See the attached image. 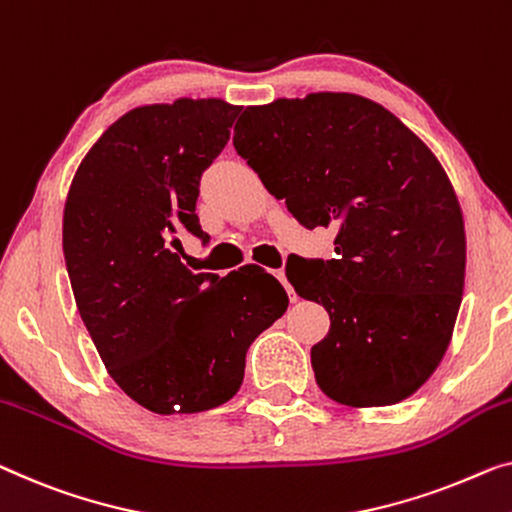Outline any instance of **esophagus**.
Masks as SVG:
<instances>
[{
    "instance_id": "34e87169",
    "label": "esophagus",
    "mask_w": 512,
    "mask_h": 512,
    "mask_svg": "<svg viewBox=\"0 0 512 512\" xmlns=\"http://www.w3.org/2000/svg\"><path fill=\"white\" fill-rule=\"evenodd\" d=\"M273 276H276V278L282 282V287L287 289V294H289V301H296V292H294V287L289 285V282H287V278H285V271H273Z\"/></svg>"
}]
</instances>
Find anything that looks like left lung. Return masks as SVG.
<instances>
[{"label":"left lung","instance_id":"left-lung-1","mask_svg":"<svg viewBox=\"0 0 512 512\" xmlns=\"http://www.w3.org/2000/svg\"><path fill=\"white\" fill-rule=\"evenodd\" d=\"M234 149L303 227L338 230L331 259L289 255L285 269L331 317L310 352L319 388L347 407L416 393L451 342L467 262L437 156L379 103L333 91L250 105Z\"/></svg>","mask_w":512,"mask_h":512}]
</instances>
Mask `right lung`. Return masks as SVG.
Returning a JSON list of instances; mask_svg holds the SVG:
<instances>
[{
  "mask_svg": "<svg viewBox=\"0 0 512 512\" xmlns=\"http://www.w3.org/2000/svg\"><path fill=\"white\" fill-rule=\"evenodd\" d=\"M239 110L179 98L126 112L82 158L66 197L64 257L82 322L117 386L154 414L232 400L248 347L289 303L255 264L220 278L179 257V232L209 239L195 213L200 179Z\"/></svg>",
  "mask_w": 512,
  "mask_h": 512,
  "instance_id": "right-lung-1",
  "label": "right lung"
}]
</instances>
